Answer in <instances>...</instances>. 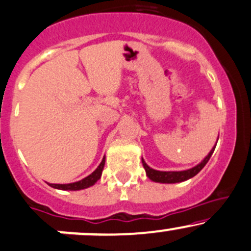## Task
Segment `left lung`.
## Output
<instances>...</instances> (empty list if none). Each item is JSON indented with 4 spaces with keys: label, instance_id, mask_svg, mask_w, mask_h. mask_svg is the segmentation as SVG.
I'll return each mask as SVG.
<instances>
[{
    "label": "left lung",
    "instance_id": "8db88e82",
    "mask_svg": "<svg viewBox=\"0 0 251 251\" xmlns=\"http://www.w3.org/2000/svg\"><path fill=\"white\" fill-rule=\"evenodd\" d=\"M214 149H216V147L212 149V150L210 151V153H208V155L206 156L205 158H203L202 161L198 164V166L193 167L188 170H182V172H159V170H155V169H152V168L149 167L143 158H142V163H143V167H144L145 172H147V176L150 178L151 181H153V182H159V183L182 182V181L188 180V178H192L193 176L197 175L198 173H199L200 170H201L202 168L206 166V163H207L208 159L211 158L212 153H213Z\"/></svg>",
    "mask_w": 251,
    "mask_h": 251
}]
</instances>
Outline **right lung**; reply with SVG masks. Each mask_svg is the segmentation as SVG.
Returning a JSON list of instances; mask_svg holds the SVG:
<instances>
[{
  "mask_svg": "<svg viewBox=\"0 0 251 251\" xmlns=\"http://www.w3.org/2000/svg\"><path fill=\"white\" fill-rule=\"evenodd\" d=\"M104 162H106V157H103L100 166L96 168L92 174L88 175L87 177H84L83 180L77 181V182H73V183H68V184H56V183H49V184L51 187H53V188L63 189V191H79V189L88 188V187L95 184L96 181L100 180L101 174H102V170L104 167Z\"/></svg>",
  "mask_w": 251,
  "mask_h": 251,
  "instance_id": "obj_1",
  "label": "right lung"
}]
</instances>
